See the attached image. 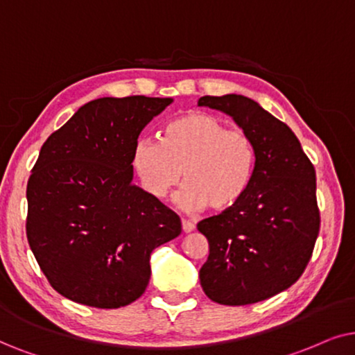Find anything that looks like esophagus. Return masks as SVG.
Listing matches in <instances>:
<instances>
[{"mask_svg":"<svg viewBox=\"0 0 355 355\" xmlns=\"http://www.w3.org/2000/svg\"><path fill=\"white\" fill-rule=\"evenodd\" d=\"M182 229H183V232H185V234H190V232H193V230H195V224H193V222H190V220H187V219H182Z\"/></svg>","mask_w":355,"mask_h":355,"instance_id":"1","label":"esophagus"}]
</instances>
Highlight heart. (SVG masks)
<instances>
[{"label":"heart","instance_id":"heart-1","mask_svg":"<svg viewBox=\"0 0 355 355\" xmlns=\"http://www.w3.org/2000/svg\"><path fill=\"white\" fill-rule=\"evenodd\" d=\"M257 148L250 135L229 130L219 116L191 112L164 126L160 143L141 139L133 150V168L144 190L162 200L188 185L178 202L188 211L234 209L247 196L257 172Z\"/></svg>","mask_w":355,"mask_h":355}]
</instances>
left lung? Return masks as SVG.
<instances>
[{"mask_svg":"<svg viewBox=\"0 0 355 355\" xmlns=\"http://www.w3.org/2000/svg\"><path fill=\"white\" fill-rule=\"evenodd\" d=\"M198 105L232 116L258 155L247 196L198 224L209 242L201 287L220 305L257 304L289 289L310 261L320 230L315 168L289 126L252 98L205 96Z\"/></svg>","mask_w":355,"mask_h":355,"instance_id":"1","label":"left lung"}]
</instances>
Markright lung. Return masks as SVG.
<instances>
[{"mask_svg": "<svg viewBox=\"0 0 355 355\" xmlns=\"http://www.w3.org/2000/svg\"><path fill=\"white\" fill-rule=\"evenodd\" d=\"M173 98L102 97L50 135L27 183V240L51 287L96 309L139 299L180 217L133 183L139 133Z\"/></svg>", "mask_w": 355, "mask_h": 355, "instance_id": "1", "label": "right lung"}]
</instances>
